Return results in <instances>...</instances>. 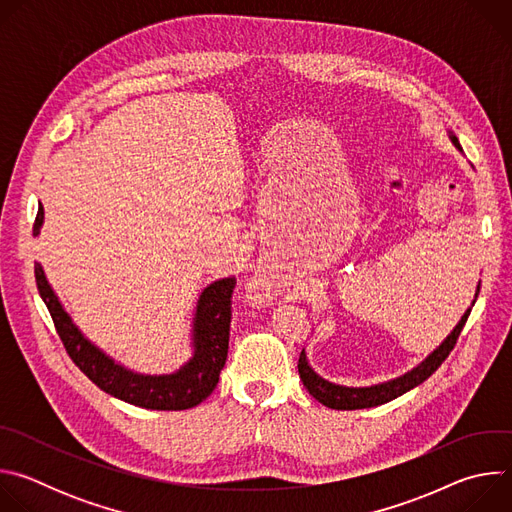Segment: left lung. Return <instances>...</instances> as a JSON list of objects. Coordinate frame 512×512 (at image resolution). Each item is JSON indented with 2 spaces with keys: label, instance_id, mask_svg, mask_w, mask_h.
<instances>
[{
  "label": "left lung",
  "instance_id": "obj_1",
  "mask_svg": "<svg viewBox=\"0 0 512 512\" xmlns=\"http://www.w3.org/2000/svg\"><path fill=\"white\" fill-rule=\"evenodd\" d=\"M452 141L458 150L460 143L458 139L452 135ZM480 294V285L476 289V296H474V302L472 306L476 304V298ZM470 310H466V314L462 316V320L458 322V326L452 330V334L437 346L421 364H417V367L409 373H405L403 377L399 379H393V381H387V383H381V385H373V387H342V385H334L326 379H322L320 375L314 373V369L310 367L308 362V356H306V350H302L300 354V360H298V371H300V379L304 383V387L310 391V395L314 399H318L322 405L330 407V409H340V411H350V409H367V407H377V405H383V403H389L397 397H401L403 393L411 391L413 387L421 385L425 379H429L437 369H440V364L450 356V352L454 350L456 342H458V336L470 316Z\"/></svg>",
  "mask_w": 512,
  "mask_h": 512
}]
</instances>
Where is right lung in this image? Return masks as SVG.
I'll return each instance as SVG.
<instances>
[{
  "instance_id": "obj_1",
  "label": "right lung",
  "mask_w": 512,
  "mask_h": 512,
  "mask_svg": "<svg viewBox=\"0 0 512 512\" xmlns=\"http://www.w3.org/2000/svg\"><path fill=\"white\" fill-rule=\"evenodd\" d=\"M42 223L44 208L40 204L34 221V235L40 233ZM34 273L40 298L52 316L68 356L105 393L145 409L182 411L196 407L214 391L229 352V330L233 316L231 298L237 283L235 277L218 279L204 287L200 294L192 328L194 354L184 367L172 375H137L91 344L81 330L72 324L70 316L64 312L52 287L48 285L40 263L34 265Z\"/></svg>"
}]
</instances>
